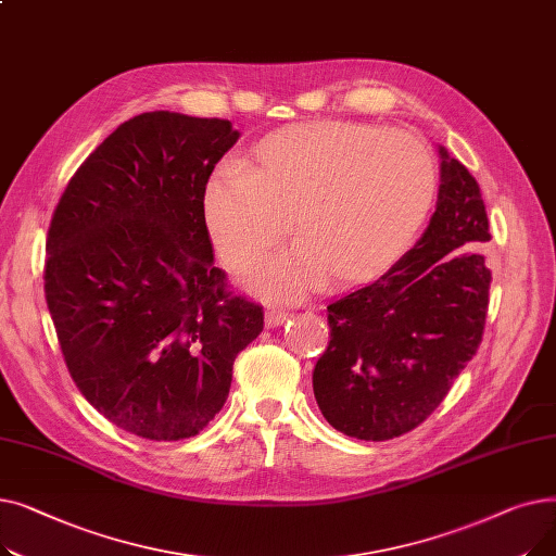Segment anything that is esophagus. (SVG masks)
<instances>
[{"label": "esophagus", "instance_id": "1", "mask_svg": "<svg viewBox=\"0 0 556 556\" xmlns=\"http://www.w3.org/2000/svg\"><path fill=\"white\" fill-rule=\"evenodd\" d=\"M288 319V313L286 311H279V308H270V311H266V325L268 327H279V325H283Z\"/></svg>", "mask_w": 556, "mask_h": 556}]
</instances>
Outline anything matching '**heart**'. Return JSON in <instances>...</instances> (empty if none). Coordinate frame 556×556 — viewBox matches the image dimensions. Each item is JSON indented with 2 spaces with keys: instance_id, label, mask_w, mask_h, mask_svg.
Wrapping results in <instances>:
<instances>
[{
  "instance_id": "1",
  "label": "heart",
  "mask_w": 556,
  "mask_h": 556,
  "mask_svg": "<svg viewBox=\"0 0 556 556\" xmlns=\"http://www.w3.org/2000/svg\"><path fill=\"white\" fill-rule=\"evenodd\" d=\"M437 195V162L405 130L306 122L254 143L243 166L220 164L200 193L210 239L229 266H248L286 231L295 248L256 263L245 279L279 302L386 275L410 250Z\"/></svg>"
}]
</instances>
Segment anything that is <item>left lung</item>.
<instances>
[{"instance_id":"obj_1","label":"left lung","mask_w":556,"mask_h":556,"mask_svg":"<svg viewBox=\"0 0 556 556\" xmlns=\"http://www.w3.org/2000/svg\"><path fill=\"white\" fill-rule=\"evenodd\" d=\"M437 210L417 245L374 283L327 306L331 340L313 369L325 419L365 442L415 430L482 342L491 241L480 185L440 146Z\"/></svg>"}]
</instances>
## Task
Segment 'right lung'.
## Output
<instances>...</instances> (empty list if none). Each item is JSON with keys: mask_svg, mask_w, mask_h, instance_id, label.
<instances>
[{"mask_svg": "<svg viewBox=\"0 0 556 556\" xmlns=\"http://www.w3.org/2000/svg\"><path fill=\"white\" fill-rule=\"evenodd\" d=\"M239 139L227 119L155 110L72 175L47 233L45 298L80 394L143 440L198 434L229 394L263 308L214 266L200 193Z\"/></svg>", "mask_w": 556, "mask_h": 556, "instance_id": "right-lung-1", "label": "right lung"}]
</instances>
